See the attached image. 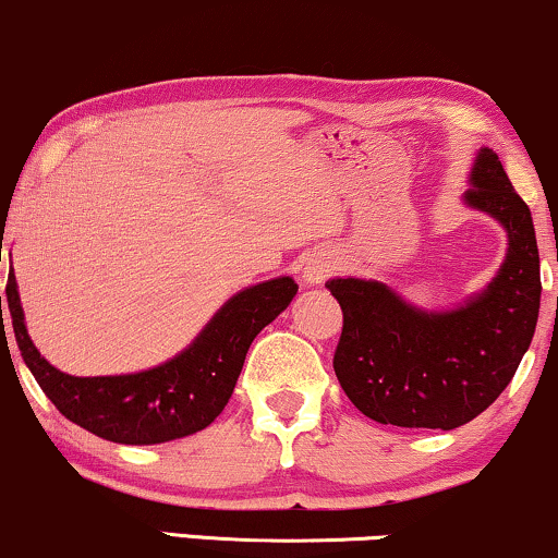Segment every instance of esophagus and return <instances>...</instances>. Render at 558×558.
<instances>
[{
	"instance_id": "34e87169",
	"label": "esophagus",
	"mask_w": 558,
	"mask_h": 558,
	"mask_svg": "<svg viewBox=\"0 0 558 558\" xmlns=\"http://www.w3.org/2000/svg\"><path fill=\"white\" fill-rule=\"evenodd\" d=\"M330 271H332L330 262H320V258H317V262H310L307 264L305 281H307V284H320V281H325V279L330 277Z\"/></svg>"
}]
</instances>
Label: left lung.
I'll use <instances>...</instances> for the list:
<instances>
[{
	"mask_svg": "<svg viewBox=\"0 0 558 558\" xmlns=\"http://www.w3.org/2000/svg\"><path fill=\"white\" fill-rule=\"evenodd\" d=\"M466 205L502 222L508 258L492 284L451 313H423L379 281L330 279L343 310L332 368L349 400L376 423L453 430L489 408L515 376L541 307L531 209L495 150L482 148Z\"/></svg>",
	"mask_w": 558,
	"mask_h": 558,
	"instance_id": "1",
	"label": "left lung"
}]
</instances>
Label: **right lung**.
Instances as JSON below:
<instances>
[{
  "instance_id": "right-lung-1",
  "label": "right lung",
  "mask_w": 558,
  "mask_h": 558,
  "mask_svg": "<svg viewBox=\"0 0 558 558\" xmlns=\"http://www.w3.org/2000/svg\"><path fill=\"white\" fill-rule=\"evenodd\" d=\"M294 294L292 277L248 287L228 300L199 332L197 341L177 359L141 374L71 376L50 366L33 345L20 305L17 281L12 271L7 277V305L14 338L48 400L61 415L94 436L130 446L163 444L207 428L233 395L253 338L281 310H287Z\"/></svg>"
}]
</instances>
